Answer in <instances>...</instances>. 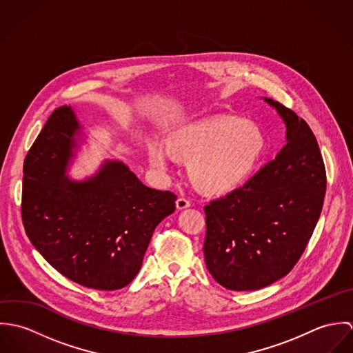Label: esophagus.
I'll return each instance as SVG.
<instances>
[{
  "label": "esophagus",
  "mask_w": 353,
  "mask_h": 353,
  "mask_svg": "<svg viewBox=\"0 0 353 353\" xmlns=\"http://www.w3.org/2000/svg\"><path fill=\"white\" fill-rule=\"evenodd\" d=\"M188 208H190V202L188 201L186 199L181 197V199L176 200V209L178 210H183V209H188Z\"/></svg>",
  "instance_id": "1"
}]
</instances>
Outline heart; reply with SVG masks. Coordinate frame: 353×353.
Returning a JSON list of instances; mask_svg holds the SVG:
<instances>
[{"label":"heart","mask_w":353,"mask_h":353,"mask_svg":"<svg viewBox=\"0 0 353 353\" xmlns=\"http://www.w3.org/2000/svg\"><path fill=\"white\" fill-rule=\"evenodd\" d=\"M266 147V136L256 123L236 117H217L172 130L167 147H152L150 157L157 168L167 167L171 151L189 157V175L197 186L227 192L252 175Z\"/></svg>","instance_id":"obj_1"}]
</instances>
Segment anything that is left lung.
<instances>
[{
	"label": "left lung",
	"mask_w": 353,
	"mask_h": 353,
	"mask_svg": "<svg viewBox=\"0 0 353 353\" xmlns=\"http://www.w3.org/2000/svg\"><path fill=\"white\" fill-rule=\"evenodd\" d=\"M285 123L287 144L250 181L205 206V263L231 291L273 284L299 261L318 223L326 171L305 121L263 98Z\"/></svg>",
	"instance_id": "8db88e82"
}]
</instances>
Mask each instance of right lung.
<instances>
[{
  "instance_id": "add662e5",
  "label": "right lung",
  "mask_w": 353,
  "mask_h": 353,
  "mask_svg": "<svg viewBox=\"0 0 353 353\" xmlns=\"http://www.w3.org/2000/svg\"><path fill=\"white\" fill-rule=\"evenodd\" d=\"M84 136L70 105L51 112L24 160L23 224L61 274L88 288L121 290L140 272L176 197L145 186L121 160L105 159L91 176L69 178Z\"/></svg>"
}]
</instances>
